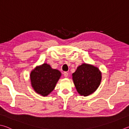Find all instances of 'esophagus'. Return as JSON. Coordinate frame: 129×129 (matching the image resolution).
Here are the masks:
<instances>
[{
    "label": "esophagus",
    "instance_id": "esophagus-1",
    "mask_svg": "<svg viewBox=\"0 0 129 129\" xmlns=\"http://www.w3.org/2000/svg\"><path fill=\"white\" fill-rule=\"evenodd\" d=\"M63 74H64V76L65 77H66V78H67V77H68V73L67 72H64V73H63Z\"/></svg>",
    "mask_w": 129,
    "mask_h": 129
}]
</instances>
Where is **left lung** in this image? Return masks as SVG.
<instances>
[{"mask_svg": "<svg viewBox=\"0 0 129 129\" xmlns=\"http://www.w3.org/2000/svg\"><path fill=\"white\" fill-rule=\"evenodd\" d=\"M102 72L94 65L83 63L72 74L75 87L79 95L83 96L92 94L101 82Z\"/></svg>", "mask_w": 129, "mask_h": 129, "instance_id": "left-lung-1", "label": "left lung"}]
</instances>
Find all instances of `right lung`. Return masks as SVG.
<instances>
[{
	"label": "right lung",
	"instance_id": "add662e5",
	"mask_svg": "<svg viewBox=\"0 0 129 129\" xmlns=\"http://www.w3.org/2000/svg\"><path fill=\"white\" fill-rule=\"evenodd\" d=\"M61 76V73L59 71L44 63L37 66L30 73L31 85L36 93L47 96L54 90Z\"/></svg>",
	"mask_w": 129,
	"mask_h": 129
}]
</instances>
